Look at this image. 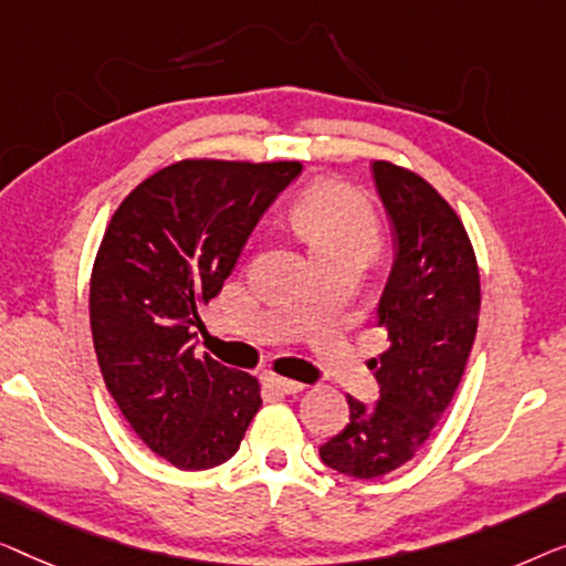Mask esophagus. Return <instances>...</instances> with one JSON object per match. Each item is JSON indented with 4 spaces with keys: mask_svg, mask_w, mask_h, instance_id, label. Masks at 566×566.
<instances>
[{
    "mask_svg": "<svg viewBox=\"0 0 566 566\" xmlns=\"http://www.w3.org/2000/svg\"><path fill=\"white\" fill-rule=\"evenodd\" d=\"M264 381H266L269 387L276 389V392H282V395H297V392H302V389H305V385H302V381L280 377V374H266Z\"/></svg>",
    "mask_w": 566,
    "mask_h": 566,
    "instance_id": "1",
    "label": "esophagus"
}]
</instances>
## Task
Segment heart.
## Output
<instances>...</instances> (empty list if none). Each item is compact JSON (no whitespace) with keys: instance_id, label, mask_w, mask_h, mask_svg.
I'll list each match as a JSON object with an SVG mask.
<instances>
[{"instance_id":"1","label":"heart","mask_w":566,"mask_h":566,"mask_svg":"<svg viewBox=\"0 0 566 566\" xmlns=\"http://www.w3.org/2000/svg\"><path fill=\"white\" fill-rule=\"evenodd\" d=\"M292 226L317 259L361 256L369 261L381 245V222L361 195L346 187L307 189L292 207Z\"/></svg>"}]
</instances>
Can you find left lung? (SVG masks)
Here are the masks:
<instances>
[{"label":"left lung","mask_w":566,"mask_h":566,"mask_svg":"<svg viewBox=\"0 0 566 566\" xmlns=\"http://www.w3.org/2000/svg\"><path fill=\"white\" fill-rule=\"evenodd\" d=\"M395 226V266L379 300L387 352L371 359L379 400L346 397L348 426L321 446L340 474L374 480L408 464L431 439L457 392L480 323V266L457 210L392 161L371 164Z\"/></svg>","instance_id":"left-lung-1"}]
</instances>
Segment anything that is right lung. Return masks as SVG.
I'll return each instance as SVG.
<instances>
[{"mask_svg": "<svg viewBox=\"0 0 566 566\" xmlns=\"http://www.w3.org/2000/svg\"><path fill=\"white\" fill-rule=\"evenodd\" d=\"M300 171L185 158L140 181L102 235L90 282L102 377L138 439L177 469L228 461L261 408L256 377L195 356L192 340L253 226Z\"/></svg>", "mask_w": 566, "mask_h": 566, "instance_id": "right-lung-1", "label": "right lung"}]
</instances>
